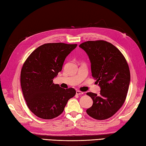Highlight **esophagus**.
Wrapping results in <instances>:
<instances>
[{
    "label": "esophagus",
    "mask_w": 146,
    "mask_h": 146,
    "mask_svg": "<svg viewBox=\"0 0 146 146\" xmlns=\"http://www.w3.org/2000/svg\"><path fill=\"white\" fill-rule=\"evenodd\" d=\"M76 94L77 95H83V92H80V91H79V90H77V91L76 92Z\"/></svg>",
    "instance_id": "34e87169"
}]
</instances>
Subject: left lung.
<instances>
[{"instance_id": "1", "label": "left lung", "mask_w": 146, "mask_h": 146, "mask_svg": "<svg viewBox=\"0 0 146 146\" xmlns=\"http://www.w3.org/2000/svg\"><path fill=\"white\" fill-rule=\"evenodd\" d=\"M79 47L88 56L92 75L100 88L99 95L86 93L93 100L86 113L97 120L107 119L125 100L131 82L128 64L119 49L107 41H86Z\"/></svg>"}]
</instances>
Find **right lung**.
Here are the masks:
<instances>
[{
  "mask_svg": "<svg viewBox=\"0 0 146 146\" xmlns=\"http://www.w3.org/2000/svg\"><path fill=\"white\" fill-rule=\"evenodd\" d=\"M77 44L47 43L36 48L22 68L21 85L27 107L37 117L52 119L63 112L68 101L76 94L73 88L54 84L65 58Z\"/></svg>",
  "mask_w": 146,
  "mask_h": 146,
  "instance_id": "add662e5",
  "label": "right lung"
}]
</instances>
